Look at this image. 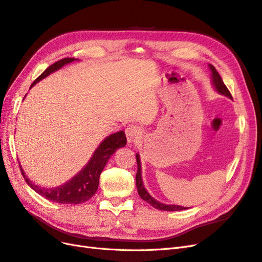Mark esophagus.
<instances>
[{
	"label": "esophagus",
	"mask_w": 262,
	"mask_h": 262,
	"mask_svg": "<svg viewBox=\"0 0 262 262\" xmlns=\"http://www.w3.org/2000/svg\"><path fill=\"white\" fill-rule=\"evenodd\" d=\"M125 136H126V140H128L129 143L138 142L141 137V129L136 124H130L126 126Z\"/></svg>",
	"instance_id": "34e87169"
}]
</instances>
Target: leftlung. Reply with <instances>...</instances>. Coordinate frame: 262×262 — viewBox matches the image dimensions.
Masks as SVG:
<instances>
[{
  "mask_svg": "<svg viewBox=\"0 0 262 262\" xmlns=\"http://www.w3.org/2000/svg\"><path fill=\"white\" fill-rule=\"evenodd\" d=\"M210 70L212 72V83L213 86L215 87V90L222 94V95H225V96L229 97V98H233L231 93L227 90V87L225 86L223 80H222L221 75L219 74L217 71L215 70L212 64H209ZM137 156V163H138V171H137V176H136V181H137V188H138V192L139 195L141 196V199H143L144 201H146L147 203H149L152 205L153 208L157 209V210H162V211H180V210H186L188 208H184V207H180V205H173V204H164L156 201L154 198H152L149 195V193L146 191V189L143 186V181H142V176H141V162H140V156L139 154L136 155Z\"/></svg>",
  "mask_w": 262,
  "mask_h": 262,
  "instance_id": "8db88e82",
  "label": "left lung"
}]
</instances>
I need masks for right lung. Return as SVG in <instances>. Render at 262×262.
<instances>
[{"mask_svg": "<svg viewBox=\"0 0 262 262\" xmlns=\"http://www.w3.org/2000/svg\"><path fill=\"white\" fill-rule=\"evenodd\" d=\"M74 58H64L57 61L49 68H47L40 76H38L35 82L31 84L30 89L36 83L41 81L42 78L47 77L51 74L54 71L61 69L63 66L68 64V63L73 62ZM77 60V59H76ZM126 144V138L123 131H119L117 133L112 134V136L107 137L104 141L101 142L97 149L95 150L90 162L86 164L85 167L75 175L72 179H70L64 185L55 188H43L40 186L35 185L31 182L25 175V172L21 169V166L19 165V168L21 171V175L24 179L26 180L28 186L34 189L35 191L40 194L41 196L46 198L52 202L57 203H64V204H81L86 201H89L91 198L96 193L97 188L99 185V177L102 169L116 150L120 147H123Z\"/></svg>", "mask_w": 262, "mask_h": 262, "instance_id": "obj_1", "label": "right lung"}]
</instances>
